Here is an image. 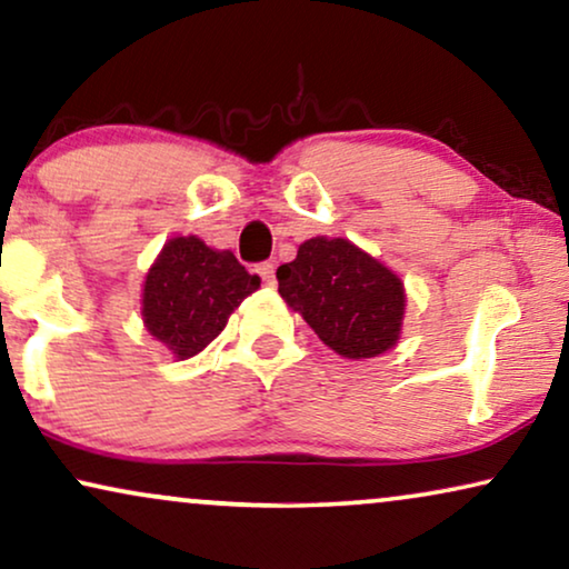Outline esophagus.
Segmentation results:
<instances>
[{"label": "esophagus", "instance_id": "1", "mask_svg": "<svg viewBox=\"0 0 569 569\" xmlns=\"http://www.w3.org/2000/svg\"><path fill=\"white\" fill-rule=\"evenodd\" d=\"M257 272H260L264 286H276V264H272V262L257 264Z\"/></svg>", "mask_w": 569, "mask_h": 569}]
</instances>
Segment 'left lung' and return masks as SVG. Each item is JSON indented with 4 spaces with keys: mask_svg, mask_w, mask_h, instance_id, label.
Instances as JSON below:
<instances>
[{
    "mask_svg": "<svg viewBox=\"0 0 569 569\" xmlns=\"http://www.w3.org/2000/svg\"><path fill=\"white\" fill-rule=\"evenodd\" d=\"M278 293L343 359H375L400 340L406 289L388 264L343 237L299 244L280 264Z\"/></svg>",
    "mask_w": 569,
    "mask_h": 569,
    "instance_id": "left-lung-1",
    "label": "left lung"
}]
</instances>
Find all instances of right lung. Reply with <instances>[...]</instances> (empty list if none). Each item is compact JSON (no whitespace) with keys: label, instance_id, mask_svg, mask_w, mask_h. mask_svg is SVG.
<instances>
[{"label":"right lung","instance_id":"add662e5","mask_svg":"<svg viewBox=\"0 0 569 569\" xmlns=\"http://www.w3.org/2000/svg\"><path fill=\"white\" fill-rule=\"evenodd\" d=\"M260 289L229 249L200 237H173L146 272L142 325L177 361L192 359L221 336L233 309Z\"/></svg>","mask_w":569,"mask_h":569}]
</instances>
